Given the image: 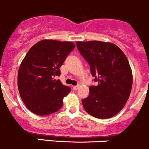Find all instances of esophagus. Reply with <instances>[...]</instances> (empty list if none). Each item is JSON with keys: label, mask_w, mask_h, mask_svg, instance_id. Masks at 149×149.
I'll list each match as a JSON object with an SVG mask.
<instances>
[{"label": "esophagus", "mask_w": 149, "mask_h": 149, "mask_svg": "<svg viewBox=\"0 0 149 149\" xmlns=\"http://www.w3.org/2000/svg\"><path fill=\"white\" fill-rule=\"evenodd\" d=\"M78 88H79V85H75V86H73V90H74V91L77 90Z\"/></svg>", "instance_id": "1"}]
</instances>
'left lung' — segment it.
<instances>
[{
  "label": "left lung",
  "mask_w": 149,
  "mask_h": 149,
  "mask_svg": "<svg viewBox=\"0 0 149 149\" xmlns=\"http://www.w3.org/2000/svg\"><path fill=\"white\" fill-rule=\"evenodd\" d=\"M79 54L89 64L96 85L82 100L85 111L98 119H108L120 112L127 101L132 74L126 56L111 42H77Z\"/></svg>",
  "instance_id": "left-lung-1"
}]
</instances>
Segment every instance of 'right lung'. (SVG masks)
I'll return each instance as SVG.
<instances>
[{
    "instance_id": "obj_1",
    "label": "right lung",
    "mask_w": 149,
    "mask_h": 149,
    "mask_svg": "<svg viewBox=\"0 0 149 149\" xmlns=\"http://www.w3.org/2000/svg\"><path fill=\"white\" fill-rule=\"evenodd\" d=\"M75 48L72 42L43 40L25 56L18 72V89L26 108L43 116L58 111L63 98L71 91L59 79V68Z\"/></svg>"
}]
</instances>
